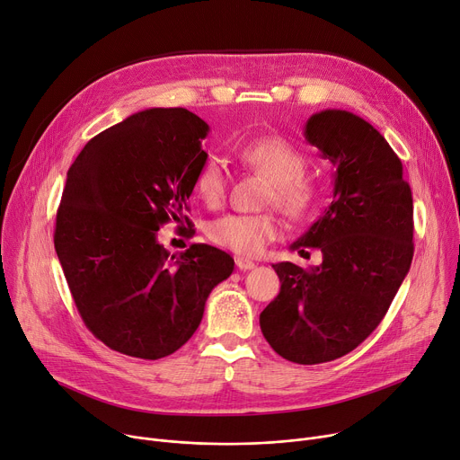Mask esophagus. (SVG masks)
<instances>
[{
  "label": "esophagus",
  "instance_id": "34e87169",
  "mask_svg": "<svg viewBox=\"0 0 460 460\" xmlns=\"http://www.w3.org/2000/svg\"><path fill=\"white\" fill-rule=\"evenodd\" d=\"M235 265H237V269H239V270H252V269L256 267V263H254V261L246 260V258H241V256H237V258H235Z\"/></svg>",
  "mask_w": 460,
  "mask_h": 460
}]
</instances>
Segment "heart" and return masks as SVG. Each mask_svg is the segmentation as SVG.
<instances>
[{"label": "heart", "instance_id": "b5f03b06", "mask_svg": "<svg viewBox=\"0 0 460 460\" xmlns=\"http://www.w3.org/2000/svg\"><path fill=\"white\" fill-rule=\"evenodd\" d=\"M237 158L270 181L265 200L276 204L293 219H305L321 204V190L304 176L307 158L288 139L265 136L246 141ZM228 172L221 158L209 156L195 174V193L206 206H219L226 195ZM274 214H226L211 221L208 237L235 254L256 256L278 235Z\"/></svg>", "mask_w": 460, "mask_h": 460}]
</instances>
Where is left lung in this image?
Instances as JSON below:
<instances>
[{"mask_svg":"<svg viewBox=\"0 0 460 460\" xmlns=\"http://www.w3.org/2000/svg\"><path fill=\"white\" fill-rule=\"evenodd\" d=\"M304 136L335 167L333 200L291 249H319L323 263L272 265L281 288L260 326L284 359L319 365L358 348L394 300L414 252L412 195L400 158L363 118L323 111Z\"/></svg>","mask_w":460,"mask_h":460,"instance_id":"left-lung-1","label":"left lung"}]
</instances>
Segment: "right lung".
Masks as SVG:
<instances>
[{"instance_id": "right-lung-1", "label": "right lung", "mask_w": 460, "mask_h": 460, "mask_svg": "<svg viewBox=\"0 0 460 460\" xmlns=\"http://www.w3.org/2000/svg\"><path fill=\"white\" fill-rule=\"evenodd\" d=\"M208 130L186 109L141 111L92 137L67 171L55 251L86 328L125 356L155 361L186 344L234 270L216 246L169 256L156 239L171 219L190 225Z\"/></svg>"}]
</instances>
